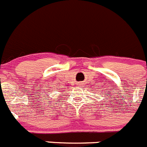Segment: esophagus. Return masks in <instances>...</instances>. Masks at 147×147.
Returning a JSON list of instances; mask_svg holds the SVG:
<instances>
[{"instance_id":"34e87169","label":"esophagus","mask_w":147,"mask_h":147,"mask_svg":"<svg viewBox=\"0 0 147 147\" xmlns=\"http://www.w3.org/2000/svg\"><path fill=\"white\" fill-rule=\"evenodd\" d=\"M81 84H82V83H81ZM80 86H82V85H80Z\"/></svg>"}]
</instances>
